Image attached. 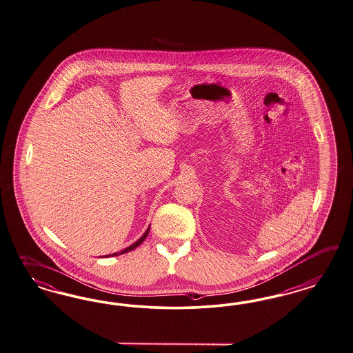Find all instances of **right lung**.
<instances>
[{
    "label": "right lung",
    "mask_w": 353,
    "mask_h": 353,
    "mask_svg": "<svg viewBox=\"0 0 353 353\" xmlns=\"http://www.w3.org/2000/svg\"><path fill=\"white\" fill-rule=\"evenodd\" d=\"M148 232H150V227L147 228V231L143 233V236L138 240V241H135V243H133V245H130V246H128L126 249H123V250H121L120 253H113V254H110V256H120V254H123V253H128V252H130V250H133V249H135L137 246H139L141 243H143L145 241V239L147 237V234H148ZM110 256V254L108 256Z\"/></svg>",
    "instance_id": "1"
}]
</instances>
